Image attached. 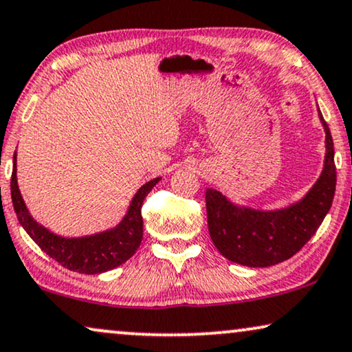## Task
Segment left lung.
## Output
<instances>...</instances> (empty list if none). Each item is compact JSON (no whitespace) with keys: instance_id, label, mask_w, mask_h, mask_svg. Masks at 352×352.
<instances>
[{"instance_id":"left-lung-1","label":"left lung","mask_w":352,"mask_h":352,"mask_svg":"<svg viewBox=\"0 0 352 352\" xmlns=\"http://www.w3.org/2000/svg\"><path fill=\"white\" fill-rule=\"evenodd\" d=\"M325 166L311 191L287 209L254 210L230 203L217 190L206 191L210 240L228 261L269 267L289 259L311 240L331 208L336 188L333 138L327 122Z\"/></svg>"}]
</instances>
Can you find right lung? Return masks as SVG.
Wrapping results in <instances>:
<instances>
[{"label": "right lung", "instance_id": "right-lung-1", "mask_svg": "<svg viewBox=\"0 0 352 352\" xmlns=\"http://www.w3.org/2000/svg\"><path fill=\"white\" fill-rule=\"evenodd\" d=\"M16 154H14V166L11 177V198L16 210L19 223L23 230L29 233L32 240L38 245L50 257L65 269L78 272V274L95 275L102 274L111 269H116L135 254L142 245L143 238V217L142 206L153 186L161 179L149 180L133 196L129 212L122 219V222L112 230L96 233L91 236L82 238H63L54 235L40 223L25 208L16 179Z\"/></svg>", "mask_w": 352, "mask_h": 352}]
</instances>
